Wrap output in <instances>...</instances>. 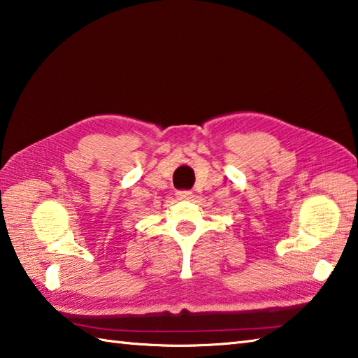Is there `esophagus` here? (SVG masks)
<instances>
[{
    "label": "esophagus",
    "instance_id": "obj_1",
    "mask_svg": "<svg viewBox=\"0 0 358 358\" xmlns=\"http://www.w3.org/2000/svg\"><path fill=\"white\" fill-rule=\"evenodd\" d=\"M176 198L179 201H185L192 198V192H187V189H182V192H176Z\"/></svg>",
    "mask_w": 358,
    "mask_h": 358
}]
</instances>
